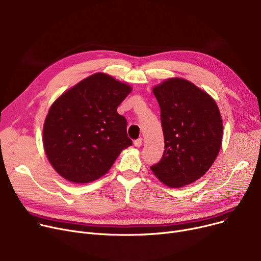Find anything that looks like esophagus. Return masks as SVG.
<instances>
[{
    "instance_id": "34e87169",
    "label": "esophagus",
    "mask_w": 261,
    "mask_h": 261,
    "mask_svg": "<svg viewBox=\"0 0 261 261\" xmlns=\"http://www.w3.org/2000/svg\"><path fill=\"white\" fill-rule=\"evenodd\" d=\"M142 144H143V140L142 139H138V140H135L134 141V146L135 147H141L142 146Z\"/></svg>"
}]
</instances>
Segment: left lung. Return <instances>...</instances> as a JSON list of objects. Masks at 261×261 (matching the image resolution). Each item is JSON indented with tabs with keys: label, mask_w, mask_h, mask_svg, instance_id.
Instances as JSON below:
<instances>
[{
	"label": "left lung",
	"mask_w": 261,
	"mask_h": 261,
	"mask_svg": "<svg viewBox=\"0 0 261 261\" xmlns=\"http://www.w3.org/2000/svg\"><path fill=\"white\" fill-rule=\"evenodd\" d=\"M152 92L161 108L165 150L150 168L168 187L189 185L208 171L220 151V110L208 93L184 78H168Z\"/></svg>",
	"instance_id": "left-lung-1"
}]
</instances>
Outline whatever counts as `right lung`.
<instances>
[{"label":"right lung","instance_id":"add662e5","mask_svg":"<svg viewBox=\"0 0 261 261\" xmlns=\"http://www.w3.org/2000/svg\"><path fill=\"white\" fill-rule=\"evenodd\" d=\"M131 91L125 82L95 73L53 102L43 125V147L63 179L76 184L97 180L132 145L127 120L117 113Z\"/></svg>","mask_w":261,"mask_h":261}]
</instances>
